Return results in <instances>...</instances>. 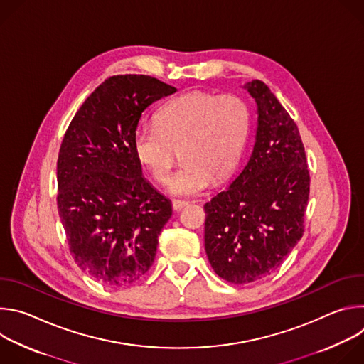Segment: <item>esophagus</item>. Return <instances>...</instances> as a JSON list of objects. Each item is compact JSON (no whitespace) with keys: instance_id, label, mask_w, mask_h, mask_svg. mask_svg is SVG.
<instances>
[{"instance_id":"obj_1","label":"esophagus","mask_w":364,"mask_h":364,"mask_svg":"<svg viewBox=\"0 0 364 364\" xmlns=\"http://www.w3.org/2000/svg\"><path fill=\"white\" fill-rule=\"evenodd\" d=\"M188 204V201H184V200H174L173 201V209L176 212H180L181 209H184V207Z\"/></svg>"}]
</instances>
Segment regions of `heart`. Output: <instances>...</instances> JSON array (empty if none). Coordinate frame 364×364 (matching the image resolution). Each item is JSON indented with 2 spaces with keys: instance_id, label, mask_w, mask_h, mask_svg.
I'll return each mask as SVG.
<instances>
[{
  "instance_id": "obj_1",
  "label": "heart",
  "mask_w": 364,
  "mask_h": 364,
  "mask_svg": "<svg viewBox=\"0 0 364 364\" xmlns=\"http://www.w3.org/2000/svg\"><path fill=\"white\" fill-rule=\"evenodd\" d=\"M250 131V111L232 93H183L160 109L157 124L134 134L136 159L154 180L166 181L178 148L181 164L167 183L174 196H197L236 170Z\"/></svg>"
}]
</instances>
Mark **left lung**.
I'll list each match as a JSON object with an SVG mask.
<instances>
[{
  "mask_svg": "<svg viewBox=\"0 0 364 364\" xmlns=\"http://www.w3.org/2000/svg\"><path fill=\"white\" fill-rule=\"evenodd\" d=\"M256 102L250 157L232 184L204 204V247L230 284L274 274L304 233L309 173L296 124L261 80L243 86Z\"/></svg>",
  "mask_w": 364,
  "mask_h": 364,
  "instance_id": "left-lung-1",
  "label": "left lung"
}]
</instances>
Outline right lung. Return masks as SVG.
<instances>
[{"label":"right lung","mask_w":364,"mask_h":364,"mask_svg":"<svg viewBox=\"0 0 364 364\" xmlns=\"http://www.w3.org/2000/svg\"><path fill=\"white\" fill-rule=\"evenodd\" d=\"M177 92L145 75L100 83L72 119L58 159V209L77 267L108 287L141 279L173 215L144 177L134 151L142 112Z\"/></svg>","instance_id":"1"}]
</instances>
